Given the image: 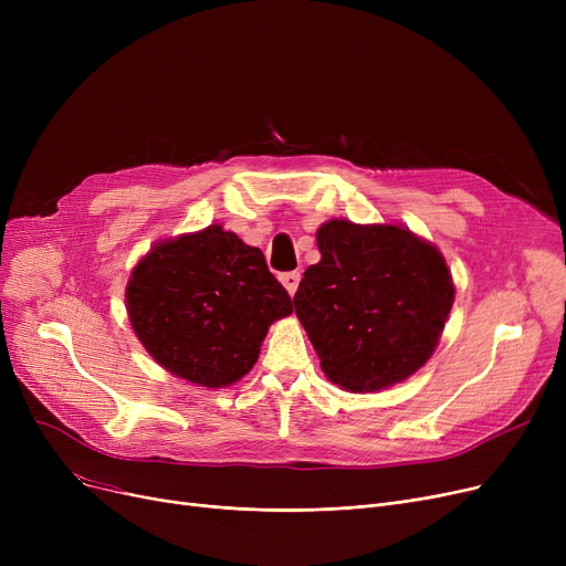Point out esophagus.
<instances>
[{"mask_svg":"<svg viewBox=\"0 0 566 566\" xmlns=\"http://www.w3.org/2000/svg\"><path fill=\"white\" fill-rule=\"evenodd\" d=\"M280 282L284 284V289L293 295L295 291H298V284H301V273L298 271H291V273H282L280 275Z\"/></svg>","mask_w":566,"mask_h":566,"instance_id":"34e87169","label":"esophagus"}]
</instances>
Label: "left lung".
I'll list each match as a JSON object with an SVG mask.
<instances>
[{"instance_id":"1","label":"left lung","mask_w":566,"mask_h":566,"mask_svg":"<svg viewBox=\"0 0 566 566\" xmlns=\"http://www.w3.org/2000/svg\"><path fill=\"white\" fill-rule=\"evenodd\" d=\"M321 261L293 295L321 369L348 392H374L418 371L438 346L454 282L436 245L399 224L331 220Z\"/></svg>"}]
</instances>
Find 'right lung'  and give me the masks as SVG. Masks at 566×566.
Instances as JSON below:
<instances>
[{
    "label": "right lung",
    "mask_w": 566,
    "mask_h": 566,
    "mask_svg": "<svg viewBox=\"0 0 566 566\" xmlns=\"http://www.w3.org/2000/svg\"><path fill=\"white\" fill-rule=\"evenodd\" d=\"M126 303L151 358L201 388L241 380L271 323L291 314L263 252L220 224L156 243L133 268Z\"/></svg>",
    "instance_id": "add662e5"
}]
</instances>
